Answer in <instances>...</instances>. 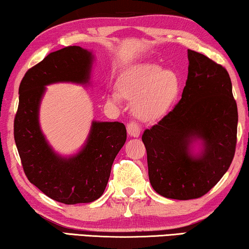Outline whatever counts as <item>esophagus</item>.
Masks as SVG:
<instances>
[{"label":"esophagus","instance_id":"1","mask_svg":"<svg viewBox=\"0 0 249 249\" xmlns=\"http://www.w3.org/2000/svg\"><path fill=\"white\" fill-rule=\"evenodd\" d=\"M126 128H127L128 135L134 136V138H138V136L140 135V133H141V125H140L139 123H136L135 121L129 122L127 126H126Z\"/></svg>","mask_w":249,"mask_h":249}]
</instances>
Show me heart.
I'll list each match as a JSON object with an SVG mask.
<instances>
[{"label": "heart", "instance_id": "1", "mask_svg": "<svg viewBox=\"0 0 249 249\" xmlns=\"http://www.w3.org/2000/svg\"><path fill=\"white\" fill-rule=\"evenodd\" d=\"M177 90L176 74L153 63L133 66L118 82V93L134 100V110L141 117H156L162 114L176 97ZM110 99L120 103L117 93L111 94Z\"/></svg>", "mask_w": 249, "mask_h": 249}]
</instances>
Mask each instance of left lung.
I'll return each mask as SVG.
<instances>
[{"mask_svg":"<svg viewBox=\"0 0 249 249\" xmlns=\"http://www.w3.org/2000/svg\"><path fill=\"white\" fill-rule=\"evenodd\" d=\"M238 110L229 73L208 56L188 50L181 99L142 134L153 190L167 198L191 199L214 187L232 162ZM199 138L205 149L190 155Z\"/></svg>","mask_w":249,"mask_h":249,"instance_id":"1","label":"left lung"}]
</instances>
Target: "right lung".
<instances>
[{
  "instance_id": "obj_1",
  "label": "right lung",
  "mask_w": 249,
  "mask_h": 249,
  "mask_svg": "<svg viewBox=\"0 0 249 249\" xmlns=\"http://www.w3.org/2000/svg\"><path fill=\"white\" fill-rule=\"evenodd\" d=\"M92 55L80 46L50 53L28 70L19 87L15 141L28 180L64 204L96 201L103 195L111 166L126 141L120 122H93L87 144L72 158H62L47 144L38 123L45 86L55 82L87 83Z\"/></svg>"
}]
</instances>
